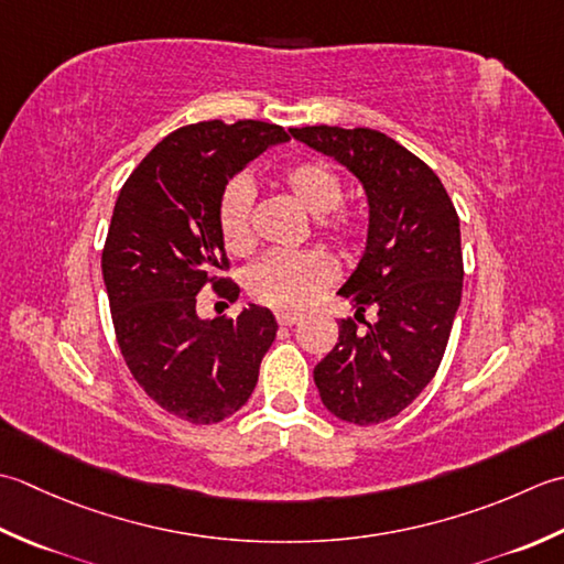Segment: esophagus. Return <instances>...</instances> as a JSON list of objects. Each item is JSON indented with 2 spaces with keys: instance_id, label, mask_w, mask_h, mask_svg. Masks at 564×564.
<instances>
[{
  "instance_id": "34e87169",
  "label": "esophagus",
  "mask_w": 564,
  "mask_h": 564,
  "mask_svg": "<svg viewBox=\"0 0 564 564\" xmlns=\"http://www.w3.org/2000/svg\"><path fill=\"white\" fill-rule=\"evenodd\" d=\"M274 318H278L280 326H294L296 321L302 318V314H296V312H278V314H274Z\"/></svg>"
}]
</instances>
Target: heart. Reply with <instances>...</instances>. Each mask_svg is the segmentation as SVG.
<instances>
[{"label": "heart", "instance_id": "1", "mask_svg": "<svg viewBox=\"0 0 564 564\" xmlns=\"http://www.w3.org/2000/svg\"><path fill=\"white\" fill-rule=\"evenodd\" d=\"M284 187L294 199L318 218V231L333 246L350 248L360 238V218L340 209L343 180L336 170L321 160H304L282 172ZM218 234L228 252H248L256 243L252 228V187L246 177L226 185L218 199ZM333 280V262L321 250H274L256 262L246 274V286L252 299L272 308H299L326 290Z\"/></svg>", "mask_w": 564, "mask_h": 564}]
</instances>
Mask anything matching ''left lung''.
I'll list each match as a JSON object with an SVG mask.
<instances>
[{"label": "left lung", "mask_w": 564, "mask_h": 564, "mask_svg": "<svg viewBox=\"0 0 564 564\" xmlns=\"http://www.w3.org/2000/svg\"><path fill=\"white\" fill-rule=\"evenodd\" d=\"M290 133L346 165L370 202L365 256L338 290L358 321H340L314 382L333 416L375 426L404 411L438 372L463 294L459 218L438 175L394 138L338 126ZM367 307L378 314L375 325L364 321Z\"/></svg>", "instance_id": "1"}]
</instances>
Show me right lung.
Listing matches in <instances>:
<instances>
[{
    "instance_id": "1",
    "label": "right lung",
    "mask_w": 564,
    "mask_h": 564,
    "mask_svg": "<svg viewBox=\"0 0 564 564\" xmlns=\"http://www.w3.org/2000/svg\"><path fill=\"white\" fill-rule=\"evenodd\" d=\"M290 141L278 123L199 121L165 135L123 182L101 250L113 333L133 379L182 421L218 423L250 399L278 321L262 306L202 321L204 286L234 302L218 199L238 170Z\"/></svg>"
}]
</instances>
